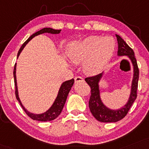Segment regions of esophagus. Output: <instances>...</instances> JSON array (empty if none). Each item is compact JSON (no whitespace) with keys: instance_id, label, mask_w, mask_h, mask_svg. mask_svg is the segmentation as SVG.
<instances>
[{"instance_id":"1","label":"esophagus","mask_w":149,"mask_h":149,"mask_svg":"<svg viewBox=\"0 0 149 149\" xmlns=\"http://www.w3.org/2000/svg\"><path fill=\"white\" fill-rule=\"evenodd\" d=\"M83 81H84L83 78H81V77L77 76L75 78V82H76V83H78V82H83Z\"/></svg>"}]
</instances>
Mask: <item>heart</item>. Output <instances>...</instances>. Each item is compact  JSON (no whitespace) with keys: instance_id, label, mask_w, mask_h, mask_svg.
<instances>
[{"instance_id":"b5f03b06","label":"heart","mask_w":149,"mask_h":149,"mask_svg":"<svg viewBox=\"0 0 149 149\" xmlns=\"http://www.w3.org/2000/svg\"><path fill=\"white\" fill-rule=\"evenodd\" d=\"M114 40L111 37L90 36L74 44L67 53L73 64L83 63L86 74L95 75L103 69L114 49Z\"/></svg>"}]
</instances>
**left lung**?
Instances as JSON below:
<instances>
[{
  "label": "left lung",
  "mask_w": 149,
  "mask_h": 149,
  "mask_svg": "<svg viewBox=\"0 0 149 149\" xmlns=\"http://www.w3.org/2000/svg\"><path fill=\"white\" fill-rule=\"evenodd\" d=\"M118 42V56H126L131 62L133 68V76L131 82L130 96L128 101L123 106L118 109H111L107 107L101 98L99 82L103 77L105 71L96 76L85 78V81L91 87V96L89 101V107L92 115L98 121L104 123L116 122L122 119L128 113L132 103L137 98V89L139 80V69H138L137 60L135 57L133 50L125 42V41L116 35Z\"/></svg>",
  "instance_id": "1"
}]
</instances>
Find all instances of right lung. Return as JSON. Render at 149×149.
<instances>
[{
  "label": "right lung",
  "mask_w": 149,
  "mask_h": 149,
  "mask_svg": "<svg viewBox=\"0 0 149 149\" xmlns=\"http://www.w3.org/2000/svg\"><path fill=\"white\" fill-rule=\"evenodd\" d=\"M61 32V30H55L53 29V28H43V29L40 30L39 31L37 32V33H34L33 35H32L30 37L28 38L26 42H24V44H23L22 46H21L20 50L19 51V53L17 54V58L19 57V55L21 54V51H23V49L24 48L25 46L28 42L31 40L32 39L34 38L35 36L42 35V34L44 33H49V34H59ZM16 71H17V63L14 65V83H15V94L16 97H17V99L18 101L19 102L20 105L22 107L23 110L26 112V113L28 114V116H30L32 119L36 120V121H52V120H54L55 119L60 115L61 112H62V109H63L64 104H65V102L67 101V98L68 94L71 90V87L73 85V83H74V80L71 79L69 80H67V81H64L62 83L61 85L60 89H59L58 94L57 95V97L55 99L53 103L52 104L48 110H47L46 112H43V113L41 114H34L32 113V112L28 111L27 109L24 107L22 103H21L20 98H19V92H18V87H17V76H16Z\"/></svg>",
  "instance_id": "add662e5"
}]
</instances>
